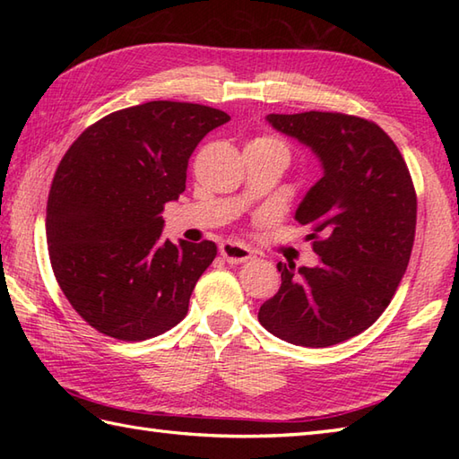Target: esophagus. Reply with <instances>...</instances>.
Listing matches in <instances>:
<instances>
[{
    "instance_id": "1",
    "label": "esophagus",
    "mask_w": 459,
    "mask_h": 459,
    "mask_svg": "<svg viewBox=\"0 0 459 459\" xmlns=\"http://www.w3.org/2000/svg\"><path fill=\"white\" fill-rule=\"evenodd\" d=\"M221 256L229 262V264H242V262H248L252 258V250L247 248L240 242L227 240L221 245Z\"/></svg>"
}]
</instances>
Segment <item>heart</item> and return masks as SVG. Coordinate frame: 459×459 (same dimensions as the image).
<instances>
[{
  "label": "heart",
  "instance_id": "b5f03b06",
  "mask_svg": "<svg viewBox=\"0 0 459 459\" xmlns=\"http://www.w3.org/2000/svg\"><path fill=\"white\" fill-rule=\"evenodd\" d=\"M248 145H272V148H280L281 152H286V155H288L286 143L281 142L280 138H276V135H258V138L252 140Z\"/></svg>",
  "mask_w": 459,
  "mask_h": 459
}]
</instances>
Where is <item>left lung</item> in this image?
Returning <instances> with one entry per match:
<instances>
[{
  "label": "left lung",
  "mask_w": 459,
  "mask_h": 459,
  "mask_svg": "<svg viewBox=\"0 0 459 459\" xmlns=\"http://www.w3.org/2000/svg\"><path fill=\"white\" fill-rule=\"evenodd\" d=\"M266 120L311 148L324 168L296 211L321 264L278 262L281 286L258 321L288 343L337 345L375 324L404 276L416 232L411 171L386 132L365 118L311 110Z\"/></svg>",
  "instance_id": "left-lung-1"
}]
</instances>
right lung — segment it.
<instances>
[{
	"label": "right lung",
	"mask_w": 459,
	"mask_h": 459,
	"mask_svg": "<svg viewBox=\"0 0 459 459\" xmlns=\"http://www.w3.org/2000/svg\"><path fill=\"white\" fill-rule=\"evenodd\" d=\"M229 120L203 104H138L86 128L58 163L47 201L48 258L63 294L96 331L145 341L187 316L217 245L163 240L161 211L185 191L197 143Z\"/></svg>",
	"instance_id": "right-lung-1"
}]
</instances>
